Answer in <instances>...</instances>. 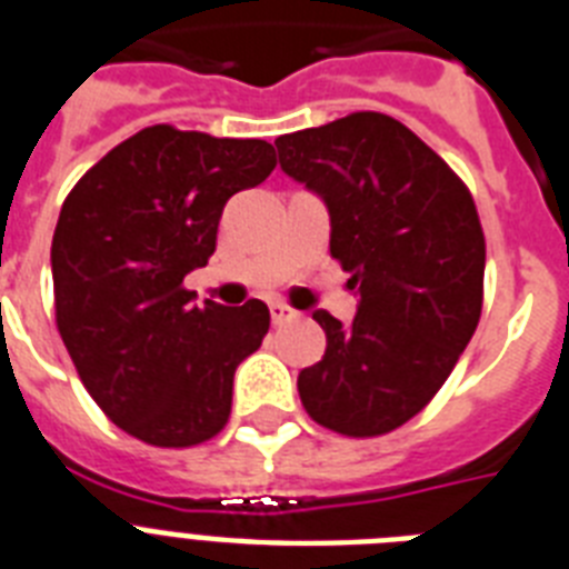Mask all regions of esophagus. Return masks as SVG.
<instances>
[{"label": "esophagus", "mask_w": 569, "mask_h": 569, "mask_svg": "<svg viewBox=\"0 0 569 569\" xmlns=\"http://www.w3.org/2000/svg\"><path fill=\"white\" fill-rule=\"evenodd\" d=\"M270 317H273V326H284V322L299 317V311H293V308L284 302H270Z\"/></svg>", "instance_id": "34e87169"}]
</instances>
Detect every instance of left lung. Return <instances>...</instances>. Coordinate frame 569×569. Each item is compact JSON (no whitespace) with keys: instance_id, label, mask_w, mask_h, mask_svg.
Instances as JSON below:
<instances>
[{"instance_id":"left-lung-1","label":"left lung","mask_w":569,"mask_h":569,"mask_svg":"<svg viewBox=\"0 0 569 569\" xmlns=\"http://www.w3.org/2000/svg\"><path fill=\"white\" fill-rule=\"evenodd\" d=\"M281 171L322 197L331 256L360 305L349 326L317 311L322 360L299 372L317 425L380 436L430 403L482 313L486 238L465 182L410 127L351 112L276 139Z\"/></svg>"}]
</instances>
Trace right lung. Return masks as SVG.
<instances>
[{
    "label": "right lung",
    "instance_id": "right-lung-1",
    "mask_svg": "<svg viewBox=\"0 0 569 569\" xmlns=\"http://www.w3.org/2000/svg\"><path fill=\"white\" fill-rule=\"evenodd\" d=\"M276 168L264 139L153 124L83 173L51 238L54 313L83 387L112 425L157 448L218 436L232 378L261 346V299L227 308L182 279L206 267L223 206Z\"/></svg>",
    "mask_w": 569,
    "mask_h": 569
}]
</instances>
